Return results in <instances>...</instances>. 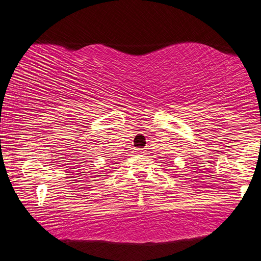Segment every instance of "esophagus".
<instances>
[{"label":"esophagus","instance_id":"obj_1","mask_svg":"<svg viewBox=\"0 0 261 261\" xmlns=\"http://www.w3.org/2000/svg\"><path fill=\"white\" fill-rule=\"evenodd\" d=\"M136 152H137V153H145L146 151L144 149H136Z\"/></svg>","mask_w":261,"mask_h":261}]
</instances>
